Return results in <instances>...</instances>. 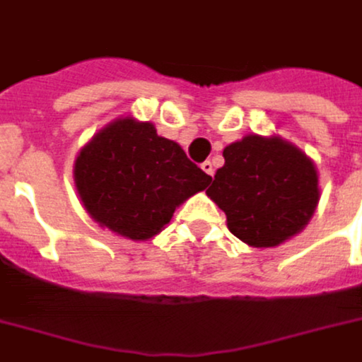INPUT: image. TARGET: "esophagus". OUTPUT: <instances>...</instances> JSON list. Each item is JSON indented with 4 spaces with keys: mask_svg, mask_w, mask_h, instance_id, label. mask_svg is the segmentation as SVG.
<instances>
[{
    "mask_svg": "<svg viewBox=\"0 0 362 362\" xmlns=\"http://www.w3.org/2000/svg\"><path fill=\"white\" fill-rule=\"evenodd\" d=\"M202 168H203V172H205V174L214 175V166H212L211 160H205V163H202Z\"/></svg>",
    "mask_w": 362,
    "mask_h": 362,
    "instance_id": "esophagus-1",
    "label": "esophagus"
}]
</instances>
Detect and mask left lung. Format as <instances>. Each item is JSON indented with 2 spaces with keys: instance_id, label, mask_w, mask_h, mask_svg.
I'll list each match as a JSON object with an SVG mask.
<instances>
[{
  "instance_id": "1",
  "label": "left lung",
  "mask_w": 362,
  "mask_h": 362,
  "mask_svg": "<svg viewBox=\"0 0 362 362\" xmlns=\"http://www.w3.org/2000/svg\"><path fill=\"white\" fill-rule=\"evenodd\" d=\"M206 196L225 212L228 230L252 247H274L308 225L319 203L310 157L282 139L247 135L223 150Z\"/></svg>"
}]
</instances>
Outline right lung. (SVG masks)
<instances>
[{"label":"right lung","instance_id":"1","mask_svg":"<svg viewBox=\"0 0 362 362\" xmlns=\"http://www.w3.org/2000/svg\"><path fill=\"white\" fill-rule=\"evenodd\" d=\"M212 177L150 122L119 119L84 146L75 183L95 221L129 240H148L172 219L175 206Z\"/></svg>","mask_w":362,"mask_h":362}]
</instances>
